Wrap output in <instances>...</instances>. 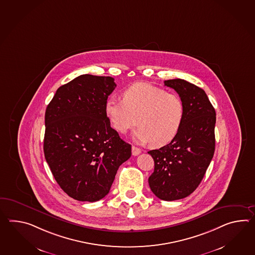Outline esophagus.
<instances>
[{
  "label": "esophagus",
  "mask_w": 255,
  "mask_h": 255,
  "mask_svg": "<svg viewBox=\"0 0 255 255\" xmlns=\"http://www.w3.org/2000/svg\"><path fill=\"white\" fill-rule=\"evenodd\" d=\"M131 153H132V155L136 156V155L141 153V150L139 148L136 147V146H131Z\"/></svg>",
  "instance_id": "1"
}]
</instances>
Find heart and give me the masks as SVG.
Wrapping results in <instances>:
<instances>
[{"instance_id": "1", "label": "heart", "mask_w": 255, "mask_h": 255, "mask_svg": "<svg viewBox=\"0 0 255 255\" xmlns=\"http://www.w3.org/2000/svg\"><path fill=\"white\" fill-rule=\"evenodd\" d=\"M123 101L109 98L105 112L112 126L125 134L135 127L133 140L153 147H163L176 139L184 124L186 108L181 98L147 83L126 89Z\"/></svg>"}]
</instances>
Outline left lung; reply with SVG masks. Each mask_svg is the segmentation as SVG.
Masks as SVG:
<instances>
[{
    "label": "left lung",
    "instance_id": "1",
    "mask_svg": "<svg viewBox=\"0 0 255 255\" xmlns=\"http://www.w3.org/2000/svg\"><path fill=\"white\" fill-rule=\"evenodd\" d=\"M164 83L178 93L186 115L174 141L148 152L154 161L148 182L157 198L172 201L189 196L203 179L215 151L216 112L198 86L181 79Z\"/></svg>",
    "mask_w": 255,
    "mask_h": 255
}]
</instances>
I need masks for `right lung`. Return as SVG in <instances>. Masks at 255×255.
Instances as JSON below:
<instances>
[{"label":"right lung","instance_id":"1","mask_svg":"<svg viewBox=\"0 0 255 255\" xmlns=\"http://www.w3.org/2000/svg\"><path fill=\"white\" fill-rule=\"evenodd\" d=\"M115 88L112 77L81 75L59 87L45 110V160L59 187L76 200L104 198L130 157V144L111 127L105 112Z\"/></svg>","mask_w":255,"mask_h":255}]
</instances>
